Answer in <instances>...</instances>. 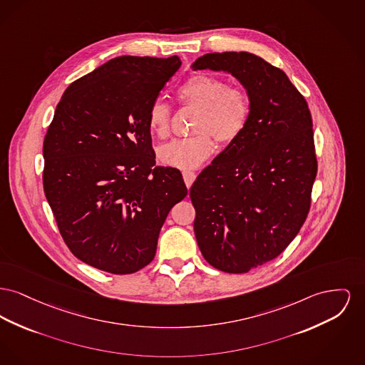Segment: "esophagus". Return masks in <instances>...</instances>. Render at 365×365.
Masks as SVG:
<instances>
[{
    "mask_svg": "<svg viewBox=\"0 0 365 365\" xmlns=\"http://www.w3.org/2000/svg\"><path fill=\"white\" fill-rule=\"evenodd\" d=\"M182 175H183V179H185V183H186L187 189H190L192 185H193L194 180H195V176H197L195 172L186 170V171L182 172Z\"/></svg>",
    "mask_w": 365,
    "mask_h": 365,
    "instance_id": "1",
    "label": "esophagus"
}]
</instances>
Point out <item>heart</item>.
<instances>
[{
    "instance_id": "obj_1",
    "label": "heart",
    "mask_w": 365,
    "mask_h": 365,
    "mask_svg": "<svg viewBox=\"0 0 365 365\" xmlns=\"http://www.w3.org/2000/svg\"><path fill=\"white\" fill-rule=\"evenodd\" d=\"M178 99L182 105L197 108L190 138L175 139L161 146L158 160L170 167L192 168L201 164L215 150V139L222 145L236 142L247 128L252 105L248 92L241 86H229L219 77L195 74L179 86ZM151 135L167 139L171 133V110L161 102L151 103L148 111Z\"/></svg>"
}]
</instances>
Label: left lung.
Here are the masks:
<instances>
[{
  "mask_svg": "<svg viewBox=\"0 0 365 365\" xmlns=\"http://www.w3.org/2000/svg\"><path fill=\"white\" fill-rule=\"evenodd\" d=\"M192 68L230 73L251 98L247 128L190 189L202 257L247 273L279 257L307 217L317 175L312 114L287 74L254 53H207Z\"/></svg>",
  "mask_w": 365,
  "mask_h": 365,
  "instance_id": "1",
  "label": "left lung"
}]
</instances>
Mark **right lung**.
<instances>
[{
  "label": "right lung",
  "mask_w": 365,
  "mask_h": 365,
  "mask_svg": "<svg viewBox=\"0 0 365 365\" xmlns=\"http://www.w3.org/2000/svg\"><path fill=\"white\" fill-rule=\"evenodd\" d=\"M178 56H118L66 89L43 139L45 197L71 254L113 274L155 255L182 173L155 167L148 111L178 71Z\"/></svg>",
  "instance_id": "right-lung-1"
}]
</instances>
